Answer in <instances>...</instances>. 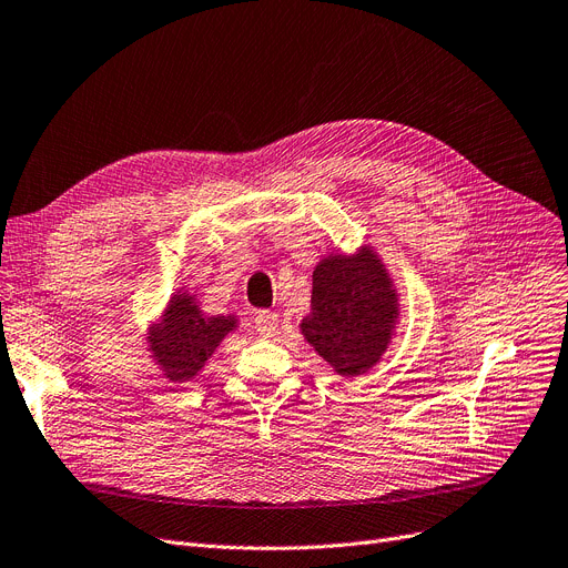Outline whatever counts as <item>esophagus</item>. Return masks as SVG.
<instances>
[{
	"mask_svg": "<svg viewBox=\"0 0 568 568\" xmlns=\"http://www.w3.org/2000/svg\"><path fill=\"white\" fill-rule=\"evenodd\" d=\"M278 323H281L278 313H274V311H260V313L255 315V329H257L264 338L276 334Z\"/></svg>",
	"mask_w": 568,
	"mask_h": 568,
	"instance_id": "34e87169",
	"label": "esophagus"
}]
</instances>
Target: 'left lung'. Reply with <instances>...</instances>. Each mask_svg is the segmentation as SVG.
<instances>
[{"mask_svg": "<svg viewBox=\"0 0 568 568\" xmlns=\"http://www.w3.org/2000/svg\"><path fill=\"white\" fill-rule=\"evenodd\" d=\"M399 320L397 283L374 245L327 253L315 264L311 311L300 332L338 376L372 372L397 336Z\"/></svg>", "mask_w": 568, "mask_h": 568, "instance_id": "obj_1", "label": "left lung"}]
</instances>
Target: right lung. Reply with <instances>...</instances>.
Wrapping results in <instances>:
<instances>
[{
  "instance_id": "right-lung-1",
  "label": "right lung",
  "mask_w": 568,
  "mask_h": 568,
  "mask_svg": "<svg viewBox=\"0 0 568 568\" xmlns=\"http://www.w3.org/2000/svg\"><path fill=\"white\" fill-rule=\"evenodd\" d=\"M239 325V315L206 313L196 292L181 287L153 320H148L145 353L169 383H192Z\"/></svg>"
}]
</instances>
